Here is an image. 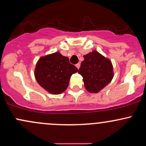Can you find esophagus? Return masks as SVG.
I'll return each mask as SVG.
<instances>
[{
	"label": "esophagus",
	"mask_w": 146,
	"mask_h": 146,
	"mask_svg": "<svg viewBox=\"0 0 146 146\" xmlns=\"http://www.w3.org/2000/svg\"><path fill=\"white\" fill-rule=\"evenodd\" d=\"M76 67H77V68H78V69H79V68H80V63H78V64H76Z\"/></svg>",
	"instance_id": "1"
}]
</instances>
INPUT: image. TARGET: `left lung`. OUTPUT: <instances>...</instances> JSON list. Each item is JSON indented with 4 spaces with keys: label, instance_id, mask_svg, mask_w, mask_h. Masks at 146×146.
<instances>
[{
    "label": "left lung",
    "instance_id": "8db88e82",
    "mask_svg": "<svg viewBox=\"0 0 146 146\" xmlns=\"http://www.w3.org/2000/svg\"><path fill=\"white\" fill-rule=\"evenodd\" d=\"M78 73L83 78L84 86L90 93H98L111 82L113 66L111 61L97 51L84 55Z\"/></svg>",
    "mask_w": 146,
    "mask_h": 146
}]
</instances>
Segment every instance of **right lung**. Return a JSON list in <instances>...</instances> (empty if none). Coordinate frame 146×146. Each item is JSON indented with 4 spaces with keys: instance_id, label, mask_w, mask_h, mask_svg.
Returning a JSON list of instances; mask_svg holds the SVG:
<instances>
[{
    "instance_id": "obj_1",
    "label": "right lung",
    "mask_w": 146,
    "mask_h": 146,
    "mask_svg": "<svg viewBox=\"0 0 146 146\" xmlns=\"http://www.w3.org/2000/svg\"><path fill=\"white\" fill-rule=\"evenodd\" d=\"M78 69L71 64L67 57L59 52L39 59L36 65L35 76L41 87L57 95L68 87L70 78Z\"/></svg>"
}]
</instances>
